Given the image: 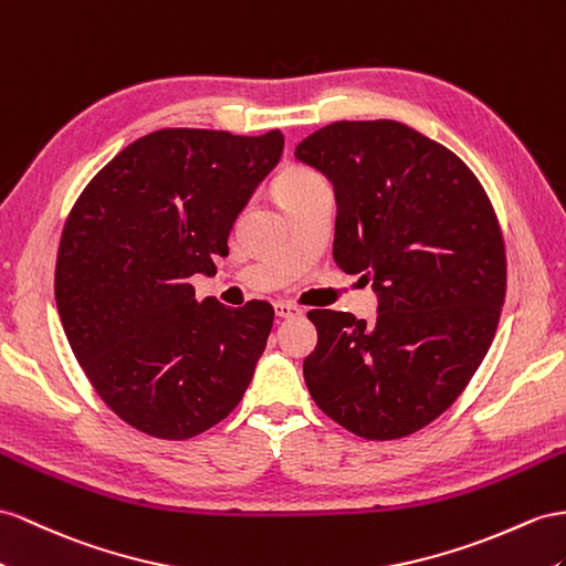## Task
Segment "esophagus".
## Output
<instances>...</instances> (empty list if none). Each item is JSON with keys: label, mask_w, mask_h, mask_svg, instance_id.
Segmentation results:
<instances>
[{"label": "esophagus", "mask_w": 566, "mask_h": 566, "mask_svg": "<svg viewBox=\"0 0 566 566\" xmlns=\"http://www.w3.org/2000/svg\"><path fill=\"white\" fill-rule=\"evenodd\" d=\"M274 313H277V317H294V315H301L303 311L298 306H294V303L277 301L274 303Z\"/></svg>", "instance_id": "esophagus-1"}]
</instances>
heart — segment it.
<instances>
[{"label": "heart", "instance_id": "obj_1", "mask_svg": "<svg viewBox=\"0 0 566 566\" xmlns=\"http://www.w3.org/2000/svg\"><path fill=\"white\" fill-rule=\"evenodd\" d=\"M323 179L317 177L315 171L306 169V167H289L284 169L277 181H274V196H277L280 206H289V202L301 198L306 191H311L313 186L321 184Z\"/></svg>", "mask_w": 566, "mask_h": 566}]
</instances>
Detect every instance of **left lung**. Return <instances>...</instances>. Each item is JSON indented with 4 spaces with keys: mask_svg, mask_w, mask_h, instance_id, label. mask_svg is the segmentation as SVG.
<instances>
[{
    "mask_svg": "<svg viewBox=\"0 0 566 566\" xmlns=\"http://www.w3.org/2000/svg\"><path fill=\"white\" fill-rule=\"evenodd\" d=\"M294 155L335 186L337 265L380 298L375 323L308 313V392L358 438H407L452 407L495 337L506 292L497 214L452 150L392 119L335 122Z\"/></svg>",
    "mask_w": 566,
    "mask_h": 566,
    "instance_id": "obj_1",
    "label": "left lung"
}]
</instances>
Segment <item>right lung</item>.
Segmentation results:
<instances>
[{"instance_id": "obj_1", "label": "right lung", "mask_w": 566, "mask_h": 566, "mask_svg": "<svg viewBox=\"0 0 566 566\" xmlns=\"http://www.w3.org/2000/svg\"><path fill=\"white\" fill-rule=\"evenodd\" d=\"M282 132L163 128L99 169L71 208L54 270L66 339L85 378L136 430L188 440L237 409L274 311L196 301L229 231L280 163Z\"/></svg>"}]
</instances>
